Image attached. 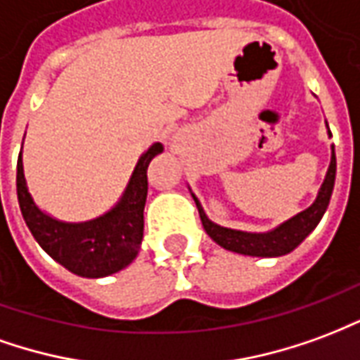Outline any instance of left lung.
<instances>
[{"label": "left lung", "mask_w": 360, "mask_h": 360, "mask_svg": "<svg viewBox=\"0 0 360 360\" xmlns=\"http://www.w3.org/2000/svg\"><path fill=\"white\" fill-rule=\"evenodd\" d=\"M333 184H335V151H331L330 168H328L326 180H323L320 193H318L314 203L308 209H304L302 213H298L292 219H289L287 223H283L281 226H277L275 231L266 234L242 233V231H233V229H225V226L215 225V223H211L207 217H205L195 195H193V201L198 205L201 225L205 229V233L219 246L231 250V252L244 254V256L271 257L289 254L290 250L297 248L298 244L314 231L316 225L320 223V219L326 213V209H328L331 192H333Z\"/></svg>", "instance_id": "8db88e82"}]
</instances>
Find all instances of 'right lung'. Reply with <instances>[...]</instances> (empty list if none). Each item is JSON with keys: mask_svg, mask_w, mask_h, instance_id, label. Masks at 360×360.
I'll list each match as a JSON object with an SVG mask.
<instances>
[{"mask_svg": "<svg viewBox=\"0 0 360 360\" xmlns=\"http://www.w3.org/2000/svg\"><path fill=\"white\" fill-rule=\"evenodd\" d=\"M162 145L155 143L139 159L124 198L110 213L89 223H62L34 205L17 160V198L22 219L40 248L81 277H106L129 266L143 240V209L147 200V167Z\"/></svg>", "mask_w": 360, "mask_h": 360, "instance_id": "right-lung-1", "label": "right lung"}]
</instances>
